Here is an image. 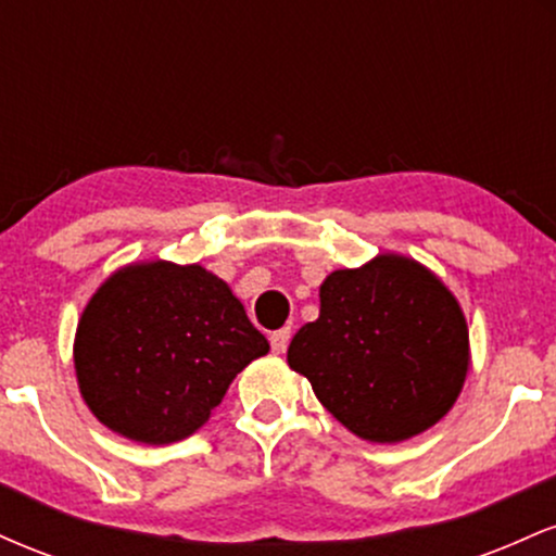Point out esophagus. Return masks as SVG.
<instances>
[{
    "label": "esophagus",
    "mask_w": 556,
    "mask_h": 556,
    "mask_svg": "<svg viewBox=\"0 0 556 556\" xmlns=\"http://www.w3.org/2000/svg\"><path fill=\"white\" fill-rule=\"evenodd\" d=\"M269 342H271V350L277 355H282L285 350H287V344H290V329H277V331H271V337H269Z\"/></svg>",
    "instance_id": "obj_1"
}]
</instances>
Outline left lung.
I'll return each mask as SVG.
<instances>
[{
    "instance_id": "1",
    "label": "left lung",
    "mask_w": 556,
    "mask_h": 556,
    "mask_svg": "<svg viewBox=\"0 0 556 556\" xmlns=\"http://www.w3.org/2000/svg\"><path fill=\"white\" fill-rule=\"evenodd\" d=\"M316 321L287 348L292 371L355 437L397 444L437 426L470 368L468 321L420 261L379 253L318 287Z\"/></svg>"
}]
</instances>
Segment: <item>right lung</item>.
Returning <instances> with one entry per match:
<instances>
[{"label": "right lung", "mask_w": 556, "mask_h": 556, "mask_svg": "<svg viewBox=\"0 0 556 556\" xmlns=\"http://www.w3.org/2000/svg\"><path fill=\"white\" fill-rule=\"evenodd\" d=\"M266 353L225 279L156 258L99 285L75 329L73 363L83 402L106 429L172 444L201 429L235 376Z\"/></svg>", "instance_id": "1"}]
</instances>
